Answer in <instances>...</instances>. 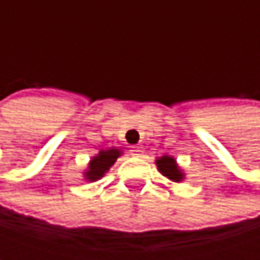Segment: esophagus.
<instances>
[{"label":"esophagus","instance_id":"obj_1","mask_svg":"<svg viewBox=\"0 0 260 260\" xmlns=\"http://www.w3.org/2000/svg\"><path fill=\"white\" fill-rule=\"evenodd\" d=\"M131 152H132V155H135V156H141V153H143L141 147H138V146H134Z\"/></svg>","mask_w":260,"mask_h":260}]
</instances>
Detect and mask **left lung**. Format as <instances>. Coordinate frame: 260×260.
<instances>
[{
    "mask_svg": "<svg viewBox=\"0 0 260 260\" xmlns=\"http://www.w3.org/2000/svg\"><path fill=\"white\" fill-rule=\"evenodd\" d=\"M159 173L162 176H166L167 179H170L172 182H182L185 178V173L182 172V169L178 166L176 159L170 155H162L159 158H156L155 161Z\"/></svg>",
    "mask_w": 260,
    "mask_h": 260,
    "instance_id": "left-lung-1",
    "label": "left lung"
}]
</instances>
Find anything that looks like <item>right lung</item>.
I'll list each match as a JSON object with an SVG mask.
<instances>
[{"label": "right lung", "instance_id": "right-lung-1", "mask_svg": "<svg viewBox=\"0 0 260 260\" xmlns=\"http://www.w3.org/2000/svg\"><path fill=\"white\" fill-rule=\"evenodd\" d=\"M122 150L117 147H111L107 150H99V153H96L94 156H91L87 169L84 170V179L87 182H96L102 179L105 176V173L114 166V162L117 161L119 156H122Z\"/></svg>", "mask_w": 260, "mask_h": 260}]
</instances>
